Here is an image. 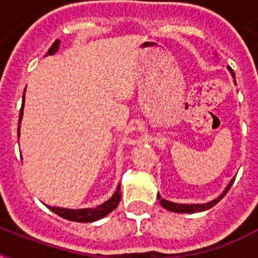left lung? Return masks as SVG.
<instances>
[{"mask_svg":"<svg viewBox=\"0 0 258 258\" xmlns=\"http://www.w3.org/2000/svg\"><path fill=\"white\" fill-rule=\"evenodd\" d=\"M232 71V70H230ZM232 75L233 78H234V74H233L232 71ZM236 83V82H234ZM234 179L236 178H233L232 180H230V183L228 184V187L225 188V191L221 194L217 200L212 201V202H209V204H205V205H180V204H174V202H170V201H166L163 200V198H161V196L158 194V200H159V202H161V205L163 206L165 209H167V210H170V212H174V213H197V212H205V210H208V209L213 208L214 205H217L218 202H220L222 198H224L225 196H226V192L229 191V188L232 187L233 182H234Z\"/></svg>","mask_w":258,"mask_h":258,"instance_id":"left-lung-1","label":"left lung"}]
</instances>
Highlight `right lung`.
<instances>
[{"label":"right lung","instance_id":"1","mask_svg":"<svg viewBox=\"0 0 258 258\" xmlns=\"http://www.w3.org/2000/svg\"><path fill=\"white\" fill-rule=\"evenodd\" d=\"M58 44H60V41L56 40V41L52 44V46H50L49 49H48V53L46 54H53L54 52L58 49ZM22 97H25V96H22ZM22 108H24V100H22L21 109H20L18 124H20V121H21ZM18 130H20V125H18ZM120 198H121V192H120V184H119L116 188V191H115V194H113V196L111 197L107 202H104L103 205H99V206L95 209H80V210H72V209L50 208V206H48V208H49L53 213H56L57 216L66 218V220L75 221V222H93V221L100 220V218L105 217L107 214H109L112 210H115V209L117 208L119 202H120Z\"/></svg>","mask_w":258,"mask_h":258}]
</instances>
